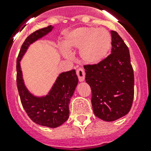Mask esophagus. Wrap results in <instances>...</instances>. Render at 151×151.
<instances>
[{"label": "esophagus", "instance_id": "34e87169", "mask_svg": "<svg viewBox=\"0 0 151 151\" xmlns=\"http://www.w3.org/2000/svg\"><path fill=\"white\" fill-rule=\"evenodd\" d=\"M77 75L78 77L79 81H85V72L82 68H78L77 70Z\"/></svg>", "mask_w": 151, "mask_h": 151}]
</instances>
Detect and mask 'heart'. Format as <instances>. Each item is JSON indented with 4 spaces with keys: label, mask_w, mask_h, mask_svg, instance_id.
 <instances>
[{
    "label": "heart",
    "mask_w": 151,
    "mask_h": 151,
    "mask_svg": "<svg viewBox=\"0 0 151 151\" xmlns=\"http://www.w3.org/2000/svg\"><path fill=\"white\" fill-rule=\"evenodd\" d=\"M62 44L67 51L80 48L81 59L85 63L96 65L105 59L109 54L111 37L104 28L81 27L67 32ZM64 55L69 56L66 52Z\"/></svg>",
    "instance_id": "heart-1"
}]
</instances>
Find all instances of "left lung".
I'll return each mask as SVG.
<instances>
[{
  "label": "left lung",
  "instance_id": "8db88e82",
  "mask_svg": "<svg viewBox=\"0 0 151 151\" xmlns=\"http://www.w3.org/2000/svg\"><path fill=\"white\" fill-rule=\"evenodd\" d=\"M111 54L96 65H85V81L92 89V105L97 117L113 122L126 115L134 97V73L127 45L116 31Z\"/></svg>",
  "mask_w": 151,
  "mask_h": 151
}]
</instances>
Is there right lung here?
<instances>
[{
  "label": "right lung",
  "instance_id": "1",
  "mask_svg": "<svg viewBox=\"0 0 151 151\" xmlns=\"http://www.w3.org/2000/svg\"><path fill=\"white\" fill-rule=\"evenodd\" d=\"M53 27L48 26L27 37L20 48L16 62V82L22 106L33 122L49 128L60 126L69 118V104L78 83L75 70L60 73L48 95L36 96L25 85L20 61L29 46L50 33Z\"/></svg>",
  "mask_w": 151,
  "mask_h": 151
}]
</instances>
